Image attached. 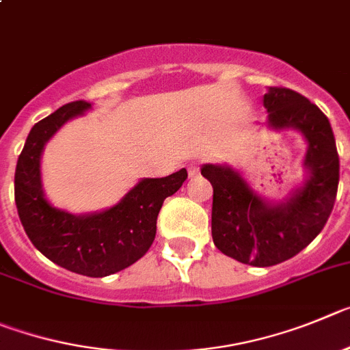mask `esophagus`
Instances as JSON below:
<instances>
[{
	"label": "esophagus",
	"mask_w": 350,
	"mask_h": 350,
	"mask_svg": "<svg viewBox=\"0 0 350 350\" xmlns=\"http://www.w3.org/2000/svg\"><path fill=\"white\" fill-rule=\"evenodd\" d=\"M198 171H200V163L198 162H191L190 165H188V176H190V178H195V176L198 174Z\"/></svg>",
	"instance_id": "1"
}]
</instances>
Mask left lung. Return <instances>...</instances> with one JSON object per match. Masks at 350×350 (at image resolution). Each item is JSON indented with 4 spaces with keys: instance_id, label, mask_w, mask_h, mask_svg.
<instances>
[{
    "instance_id": "8db88e82",
    "label": "left lung",
    "mask_w": 350,
    "mask_h": 350,
    "mask_svg": "<svg viewBox=\"0 0 350 350\" xmlns=\"http://www.w3.org/2000/svg\"><path fill=\"white\" fill-rule=\"evenodd\" d=\"M267 125L295 129L307 141V179L284 202H269L230 165L206 163L200 172L213 185L214 245L226 256L253 267H272L305 250L332 214L340 162L328 116L307 97L284 87L263 96Z\"/></svg>"
}]
</instances>
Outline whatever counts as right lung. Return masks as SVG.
I'll return each instance as SVG.
<instances>
[{"label":"right lung","instance_id":"right-lung-1","mask_svg":"<svg viewBox=\"0 0 350 350\" xmlns=\"http://www.w3.org/2000/svg\"><path fill=\"white\" fill-rule=\"evenodd\" d=\"M90 108V103L75 100L31 129L15 169V204L22 226L40 253L69 272L106 277L146 254L155 241L163 200L181 188L188 172L181 169L165 178L141 179L116 206L100 213L71 214L53 207L42 188L43 148L66 122Z\"/></svg>","mask_w":350,"mask_h":350}]
</instances>
